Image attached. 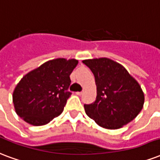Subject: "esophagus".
Wrapping results in <instances>:
<instances>
[{
    "instance_id": "1",
    "label": "esophagus",
    "mask_w": 160,
    "mask_h": 160,
    "mask_svg": "<svg viewBox=\"0 0 160 160\" xmlns=\"http://www.w3.org/2000/svg\"><path fill=\"white\" fill-rule=\"evenodd\" d=\"M83 93V91H81V92H76V94L77 95H82Z\"/></svg>"
}]
</instances>
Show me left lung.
<instances>
[{"label":"left lung","instance_id":"8db88e82","mask_svg":"<svg viewBox=\"0 0 160 160\" xmlns=\"http://www.w3.org/2000/svg\"><path fill=\"white\" fill-rule=\"evenodd\" d=\"M93 72L97 96L84 104L86 114L107 129H118L132 121L142 109L144 94L138 82L123 66L108 58L84 60Z\"/></svg>","mask_w":160,"mask_h":160}]
</instances>
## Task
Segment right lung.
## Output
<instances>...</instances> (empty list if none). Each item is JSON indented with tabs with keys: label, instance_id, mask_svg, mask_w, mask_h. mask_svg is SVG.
<instances>
[{
	"label": "right lung",
	"instance_id": "right-lung-1",
	"mask_svg": "<svg viewBox=\"0 0 160 160\" xmlns=\"http://www.w3.org/2000/svg\"><path fill=\"white\" fill-rule=\"evenodd\" d=\"M78 63L75 59L51 60L25 75L13 92L17 114L33 126L60 116L72 94L70 75Z\"/></svg>",
	"mask_w": 160,
	"mask_h": 160
}]
</instances>
